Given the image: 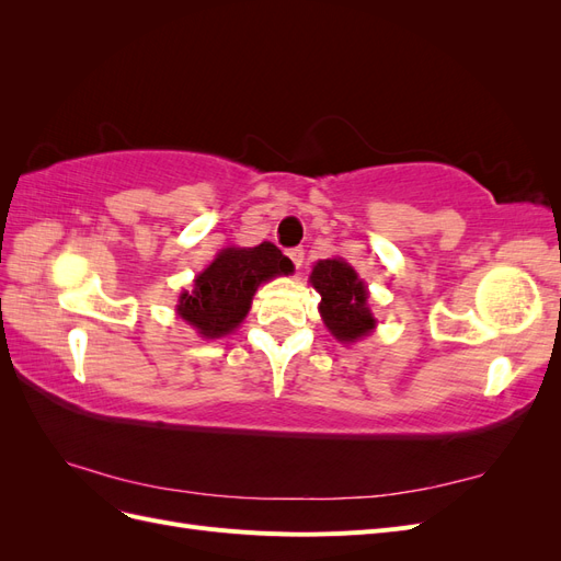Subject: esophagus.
<instances>
[{"instance_id":"obj_1","label":"esophagus","mask_w":561,"mask_h":561,"mask_svg":"<svg viewBox=\"0 0 561 561\" xmlns=\"http://www.w3.org/2000/svg\"><path fill=\"white\" fill-rule=\"evenodd\" d=\"M285 254L293 260V264H295L297 268H301V262H304V250H301V248H290Z\"/></svg>"}]
</instances>
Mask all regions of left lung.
<instances>
[{"instance_id":"1","label":"left lung","mask_w":561,"mask_h":561,"mask_svg":"<svg viewBox=\"0 0 561 561\" xmlns=\"http://www.w3.org/2000/svg\"><path fill=\"white\" fill-rule=\"evenodd\" d=\"M309 283L320 295L322 322L342 344H353L377 328V318L367 307V285L348 262L318 260Z\"/></svg>"}]
</instances>
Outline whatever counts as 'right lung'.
Listing matches in <instances>:
<instances>
[{"instance_id": "1", "label": "right lung", "mask_w": 561, "mask_h": 561, "mask_svg": "<svg viewBox=\"0 0 561 561\" xmlns=\"http://www.w3.org/2000/svg\"><path fill=\"white\" fill-rule=\"evenodd\" d=\"M293 262L274 243L225 248L194 278V290L182 293L178 316L203 339H219L241 325L257 287L276 276L293 274Z\"/></svg>"}]
</instances>
